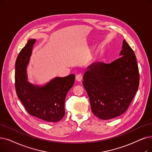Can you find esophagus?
Here are the masks:
<instances>
[{
  "label": "esophagus",
  "mask_w": 152,
  "mask_h": 152,
  "mask_svg": "<svg viewBox=\"0 0 152 152\" xmlns=\"http://www.w3.org/2000/svg\"><path fill=\"white\" fill-rule=\"evenodd\" d=\"M76 81H79V82H81L83 80V76L81 74H78L76 76Z\"/></svg>",
  "instance_id": "esophagus-1"
}]
</instances>
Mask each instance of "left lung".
<instances>
[{
    "label": "left lung",
    "mask_w": 152,
    "mask_h": 152,
    "mask_svg": "<svg viewBox=\"0 0 152 152\" xmlns=\"http://www.w3.org/2000/svg\"><path fill=\"white\" fill-rule=\"evenodd\" d=\"M120 58L109 64L92 63L87 68L83 84L92 113L102 120L124 114L139 86V72L134 51L123 40Z\"/></svg>",
    "instance_id": "left-lung-1"
}]
</instances>
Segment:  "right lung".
Masks as SVG:
<instances>
[{
    "instance_id": "add662e5",
    "label": "right lung",
    "mask_w": 152,
    "mask_h": 152,
    "mask_svg": "<svg viewBox=\"0 0 152 152\" xmlns=\"http://www.w3.org/2000/svg\"><path fill=\"white\" fill-rule=\"evenodd\" d=\"M36 39H30L20 51L15 62V86L18 98L31 115L47 122H56L65 114L64 102L75 80L74 74L55 77L43 86L28 81L27 67Z\"/></svg>"
}]
</instances>
